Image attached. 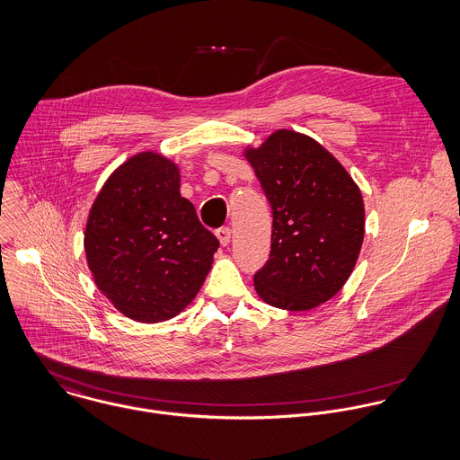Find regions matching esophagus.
Here are the masks:
<instances>
[{
    "label": "esophagus",
    "instance_id": "34e87169",
    "mask_svg": "<svg viewBox=\"0 0 460 460\" xmlns=\"http://www.w3.org/2000/svg\"><path fill=\"white\" fill-rule=\"evenodd\" d=\"M217 238H218V242H220L222 247L229 245V242H231V229H229V227H220V229H217Z\"/></svg>",
    "mask_w": 460,
    "mask_h": 460
}]
</instances>
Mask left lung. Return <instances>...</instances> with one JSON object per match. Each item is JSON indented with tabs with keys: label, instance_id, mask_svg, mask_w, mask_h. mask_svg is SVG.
<instances>
[{
	"label": "left lung",
	"instance_id": "1",
	"mask_svg": "<svg viewBox=\"0 0 460 460\" xmlns=\"http://www.w3.org/2000/svg\"><path fill=\"white\" fill-rule=\"evenodd\" d=\"M272 206V251L254 288L270 305L307 311L352 274L365 240V202L345 167L307 135L277 129L247 147Z\"/></svg>",
	"mask_w": 460,
	"mask_h": 460
}]
</instances>
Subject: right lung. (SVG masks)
Returning a JSON list of instances; mask_svg holds the SVG:
<instances>
[{"label":"right lung","mask_w":460,"mask_h":460,"mask_svg":"<svg viewBox=\"0 0 460 460\" xmlns=\"http://www.w3.org/2000/svg\"><path fill=\"white\" fill-rule=\"evenodd\" d=\"M180 186L172 160L144 151L110 174L89 213L84 245L93 282L117 311L142 323L180 314L218 249Z\"/></svg>","instance_id":"1"}]
</instances>
